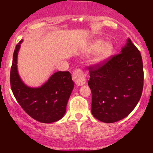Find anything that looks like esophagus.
I'll return each mask as SVG.
<instances>
[{
    "mask_svg": "<svg viewBox=\"0 0 153 153\" xmlns=\"http://www.w3.org/2000/svg\"><path fill=\"white\" fill-rule=\"evenodd\" d=\"M85 76H86V75L82 71V69L77 68L73 73V80L77 85H82L85 84V81H86Z\"/></svg>",
    "mask_w": 153,
    "mask_h": 153,
    "instance_id": "1",
    "label": "esophagus"
}]
</instances>
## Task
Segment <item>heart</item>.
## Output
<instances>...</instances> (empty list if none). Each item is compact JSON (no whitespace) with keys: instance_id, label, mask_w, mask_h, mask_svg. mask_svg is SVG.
I'll list each match as a JSON object with an SVG mask.
<instances>
[{"instance_id":"b5f03b06","label":"heart","mask_w":153,"mask_h":153,"mask_svg":"<svg viewBox=\"0 0 153 153\" xmlns=\"http://www.w3.org/2000/svg\"><path fill=\"white\" fill-rule=\"evenodd\" d=\"M98 52L95 57L94 62L99 63L103 62L108 58L113 52V46L111 43L104 44L102 40H96L91 44L88 49V53H94Z\"/></svg>"}]
</instances>
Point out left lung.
Wrapping results in <instances>:
<instances>
[{
    "instance_id": "1",
    "label": "left lung",
    "mask_w": 153,
    "mask_h": 153,
    "mask_svg": "<svg viewBox=\"0 0 153 153\" xmlns=\"http://www.w3.org/2000/svg\"><path fill=\"white\" fill-rule=\"evenodd\" d=\"M88 70L95 118L114 123L129 115L141 98L144 82L141 54L130 39L120 53L89 66Z\"/></svg>"
}]
</instances>
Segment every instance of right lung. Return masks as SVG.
I'll return each mask as SVG.
<instances>
[{
    "label": "right lung",
    "mask_w": 153,
    "mask_h": 153,
    "mask_svg": "<svg viewBox=\"0 0 153 153\" xmlns=\"http://www.w3.org/2000/svg\"><path fill=\"white\" fill-rule=\"evenodd\" d=\"M21 40L16 46L10 73L12 92L22 108L31 118L42 123L57 122L64 116L74 87L71 73L58 71L39 88L26 86L17 71V55Z\"/></svg>",
    "instance_id": "add662e5"
}]
</instances>
